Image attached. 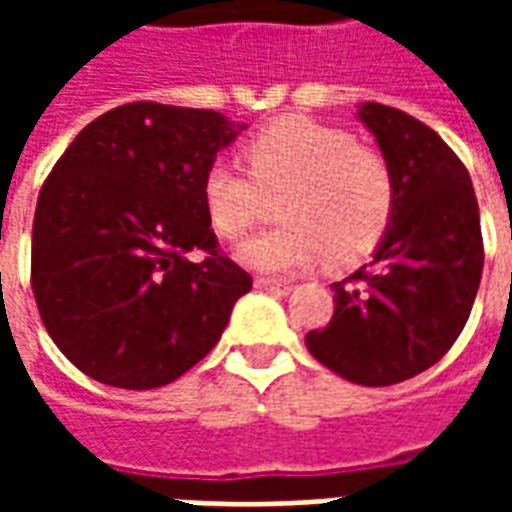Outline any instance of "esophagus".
Wrapping results in <instances>:
<instances>
[{
  "label": "esophagus",
  "mask_w": 512,
  "mask_h": 512,
  "mask_svg": "<svg viewBox=\"0 0 512 512\" xmlns=\"http://www.w3.org/2000/svg\"><path fill=\"white\" fill-rule=\"evenodd\" d=\"M255 288L268 290V293H277V296H288L290 290H293L290 285H285V282H277V279H266V277H257Z\"/></svg>",
  "instance_id": "obj_1"
}]
</instances>
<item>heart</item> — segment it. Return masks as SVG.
<instances>
[{"label": "heart", "mask_w": 512, "mask_h": 512, "mask_svg": "<svg viewBox=\"0 0 512 512\" xmlns=\"http://www.w3.org/2000/svg\"><path fill=\"white\" fill-rule=\"evenodd\" d=\"M249 169L211 161L200 178L205 213L216 235L244 238L277 194L282 224L238 249L244 266L263 274H299L321 263L345 268L376 249L395 216L397 180L389 158L359 145L351 131L310 117H279L241 147Z\"/></svg>", "instance_id": "obj_1"}]
</instances>
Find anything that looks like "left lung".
Wrapping results in <instances>:
<instances>
[{
  "label": "left lung",
  "instance_id": "left-lung-1",
  "mask_svg": "<svg viewBox=\"0 0 512 512\" xmlns=\"http://www.w3.org/2000/svg\"><path fill=\"white\" fill-rule=\"evenodd\" d=\"M359 117L395 169V216L373 263L334 282L332 321L307 348L345 381L389 386L436 365L463 332L483 233L472 178L433 128L373 101Z\"/></svg>",
  "mask_w": 512,
  "mask_h": 512
}]
</instances>
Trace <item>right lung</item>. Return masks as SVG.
I'll return each mask as SVG.
<instances>
[{
	"instance_id": "obj_1",
	"label": "right lung",
	"mask_w": 512,
	"mask_h": 512,
	"mask_svg": "<svg viewBox=\"0 0 512 512\" xmlns=\"http://www.w3.org/2000/svg\"><path fill=\"white\" fill-rule=\"evenodd\" d=\"M241 128L211 109L123 104L84 126L43 180L32 293L84 376L156 389L219 343L252 277L219 249L200 178Z\"/></svg>"
}]
</instances>
